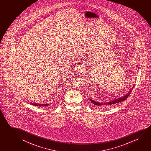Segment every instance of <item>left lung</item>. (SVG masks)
Returning <instances> with one entry per match:
<instances>
[{
	"mask_svg": "<svg viewBox=\"0 0 151 151\" xmlns=\"http://www.w3.org/2000/svg\"><path fill=\"white\" fill-rule=\"evenodd\" d=\"M133 87H132V88H133ZM132 89H130V91H129V92H128V93L126 95L124 96L120 97V98H118L116 99H114V100H112V101H107V102H105V103H100V102H99V101H95L93 99H90V100L91 103L93 105L97 106H101H101H105L110 105H113V104H116V103H120V102H121V101H124L125 100H126L127 99V97L129 96V95H130L131 92H132Z\"/></svg>",
	"mask_w": 151,
	"mask_h": 151,
	"instance_id": "1",
	"label": "left lung"
}]
</instances>
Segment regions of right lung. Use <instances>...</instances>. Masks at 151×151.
I'll return each instance as SVG.
<instances>
[{"mask_svg":"<svg viewBox=\"0 0 151 151\" xmlns=\"http://www.w3.org/2000/svg\"><path fill=\"white\" fill-rule=\"evenodd\" d=\"M31 104V105H33L36 106H39V107H46V106H48L50 105V104H39V103H29Z\"/></svg>","mask_w":151,"mask_h":151,"instance_id":"right-lung-1","label":"right lung"}]
</instances>
